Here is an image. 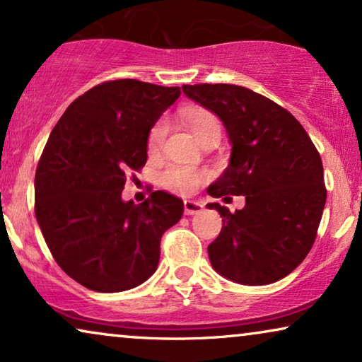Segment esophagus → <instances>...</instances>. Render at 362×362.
Wrapping results in <instances>:
<instances>
[{"mask_svg":"<svg viewBox=\"0 0 362 362\" xmlns=\"http://www.w3.org/2000/svg\"><path fill=\"white\" fill-rule=\"evenodd\" d=\"M202 211V204L199 201H185V214L194 216Z\"/></svg>","mask_w":362,"mask_h":362,"instance_id":"1","label":"esophagus"}]
</instances>
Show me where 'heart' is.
<instances>
[{"instance_id": "obj_1", "label": "heart", "mask_w": 362, "mask_h": 362, "mask_svg": "<svg viewBox=\"0 0 362 362\" xmlns=\"http://www.w3.org/2000/svg\"><path fill=\"white\" fill-rule=\"evenodd\" d=\"M181 117L182 122L186 123L187 128H189L191 133L197 138V140H201V138L211 130H221L217 117L212 112L204 110V108H189V110L182 112ZM166 132L168 125L165 120L156 122L155 125H153L150 133H148L146 140L148 153L160 151L163 141H165ZM207 177H209V173L206 170H197V168L192 166L173 165L163 173L161 182L166 189H170L173 192L191 194V192H194Z\"/></svg>"}]
</instances>
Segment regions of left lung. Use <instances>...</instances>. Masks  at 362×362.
<instances>
[{"label": "left lung", "mask_w": 362, "mask_h": 362, "mask_svg": "<svg viewBox=\"0 0 362 362\" xmlns=\"http://www.w3.org/2000/svg\"><path fill=\"white\" fill-rule=\"evenodd\" d=\"M187 98L216 113L232 145L230 161L207 187L212 197L244 196L245 206L219 211L222 229L207 247L211 265L227 280L269 285L308 255L323 216V163L308 133L288 110L232 83L182 86Z\"/></svg>", "instance_id": "1"}]
</instances>
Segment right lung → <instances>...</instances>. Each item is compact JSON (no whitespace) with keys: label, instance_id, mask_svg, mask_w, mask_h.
<instances>
[{"label":"right lung","instance_id":"right-lung-1","mask_svg":"<svg viewBox=\"0 0 362 362\" xmlns=\"http://www.w3.org/2000/svg\"><path fill=\"white\" fill-rule=\"evenodd\" d=\"M181 95L135 78L103 82L76 98L39 160L37 224L66 274L100 293L141 285L155 274L160 242L185 204L165 191L123 201L127 175L146 163L148 133Z\"/></svg>","mask_w":362,"mask_h":362}]
</instances>
